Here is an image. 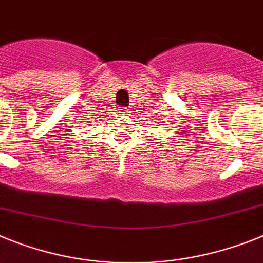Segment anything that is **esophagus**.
<instances>
[{"label":"esophagus","mask_w":263,"mask_h":263,"mask_svg":"<svg viewBox=\"0 0 263 263\" xmlns=\"http://www.w3.org/2000/svg\"><path fill=\"white\" fill-rule=\"evenodd\" d=\"M122 115L123 116H128L129 115L128 109H122Z\"/></svg>","instance_id":"obj_1"}]
</instances>
